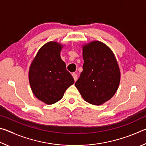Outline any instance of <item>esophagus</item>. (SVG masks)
<instances>
[{"mask_svg":"<svg viewBox=\"0 0 146 146\" xmlns=\"http://www.w3.org/2000/svg\"><path fill=\"white\" fill-rule=\"evenodd\" d=\"M72 77L74 78V81H76V80H77V78H78L77 74H75V73H73L72 74Z\"/></svg>","mask_w":146,"mask_h":146,"instance_id":"esophagus-1","label":"esophagus"}]
</instances>
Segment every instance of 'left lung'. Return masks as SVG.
I'll list each match as a JSON object with an SVG mask.
<instances>
[{
	"instance_id": "1",
	"label": "left lung",
	"mask_w": 146,
	"mask_h": 146,
	"mask_svg": "<svg viewBox=\"0 0 146 146\" xmlns=\"http://www.w3.org/2000/svg\"><path fill=\"white\" fill-rule=\"evenodd\" d=\"M83 71L75 86L84 100L101 105L119 88L121 72L115 56L104 43L94 41L83 45Z\"/></svg>"
}]
</instances>
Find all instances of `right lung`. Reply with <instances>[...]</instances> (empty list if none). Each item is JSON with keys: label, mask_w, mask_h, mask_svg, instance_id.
Returning a JSON list of instances; mask_svg holds the SVG:
<instances>
[{"label": "right lung", "mask_w": 146, "mask_h": 146, "mask_svg": "<svg viewBox=\"0 0 146 146\" xmlns=\"http://www.w3.org/2000/svg\"><path fill=\"white\" fill-rule=\"evenodd\" d=\"M62 47L56 42L45 43L38 50L29 68V80L33 93L47 104L60 101L66 89L74 83L61 59Z\"/></svg>", "instance_id": "1"}]
</instances>
